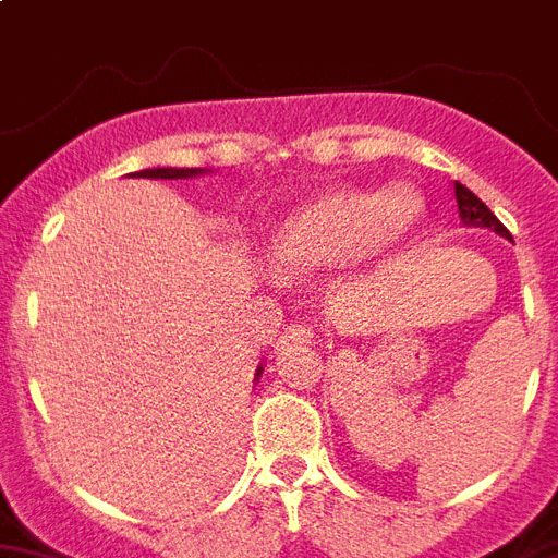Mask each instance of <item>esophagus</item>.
<instances>
[{
    "mask_svg": "<svg viewBox=\"0 0 558 558\" xmlns=\"http://www.w3.org/2000/svg\"><path fill=\"white\" fill-rule=\"evenodd\" d=\"M312 340V329L308 326H289L283 335L278 337V349H289V345H301Z\"/></svg>",
    "mask_w": 558,
    "mask_h": 558,
    "instance_id": "esophagus-1",
    "label": "esophagus"
}]
</instances>
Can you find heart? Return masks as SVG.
I'll return each mask as SVG.
<instances>
[{"mask_svg": "<svg viewBox=\"0 0 558 558\" xmlns=\"http://www.w3.org/2000/svg\"><path fill=\"white\" fill-rule=\"evenodd\" d=\"M423 215V201L409 186L383 195L335 190L306 204L275 235L271 257L287 271H320L363 264L386 246L402 243Z\"/></svg>", "mask_w": 558, "mask_h": 558, "instance_id": "b5f03b06", "label": "heart"}]
</instances>
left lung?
<instances>
[{
	"instance_id": "obj_1",
	"label": "left lung",
	"mask_w": 558,
	"mask_h": 558,
	"mask_svg": "<svg viewBox=\"0 0 558 558\" xmlns=\"http://www.w3.org/2000/svg\"><path fill=\"white\" fill-rule=\"evenodd\" d=\"M453 192H457V207H460V218L465 227H488L494 229L496 235L510 238V232L502 227V221H499V218H496V215L490 213L468 186H462L460 181H457V184H453Z\"/></svg>"
}]
</instances>
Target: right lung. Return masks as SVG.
<instances>
[{
    "label": "right lung",
    "instance_id": "1",
    "mask_svg": "<svg viewBox=\"0 0 558 558\" xmlns=\"http://www.w3.org/2000/svg\"><path fill=\"white\" fill-rule=\"evenodd\" d=\"M207 170H175V167H156V170H142V172H133V175L138 178H195V175H204ZM264 374V366L257 368L255 380Z\"/></svg>",
    "mask_w": 558,
    "mask_h": 558
}]
</instances>
